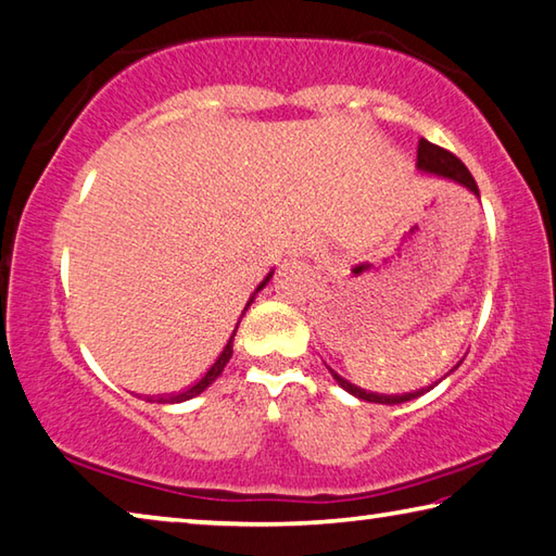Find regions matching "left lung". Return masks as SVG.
Wrapping results in <instances>:
<instances>
[{
    "instance_id": "1",
    "label": "left lung",
    "mask_w": 556,
    "mask_h": 556,
    "mask_svg": "<svg viewBox=\"0 0 556 556\" xmlns=\"http://www.w3.org/2000/svg\"><path fill=\"white\" fill-rule=\"evenodd\" d=\"M417 168L427 170V173H434V175H444V178L459 182V185H464V188H469L473 194H479V185H476V180H473V175L469 173V168H466V165H464L459 159H456V155H454L452 151H446V149H442V146H437V143H430L427 139H420V146H417ZM454 368H456V366H454ZM332 376L337 378V383L342 386L346 393H352L354 397H362V401H368V403L397 405V403L413 401V397L425 393V388H422V393L417 391V393H405V395L366 393L364 388H358V386H354V383L344 381V378L337 376L334 371H332ZM430 388H432V386H430Z\"/></svg>"
}]
</instances>
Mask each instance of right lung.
Instances as JSON below:
<instances>
[{"label":"right lung","instance_id":"1","mask_svg":"<svg viewBox=\"0 0 556 556\" xmlns=\"http://www.w3.org/2000/svg\"><path fill=\"white\" fill-rule=\"evenodd\" d=\"M270 276H273V270L268 273V276L266 278H263L261 280V286L256 288V293H258V290L263 288V286H266L268 283V280H270ZM256 293H253V295H256ZM253 295L249 298V303H247V307L253 303ZM247 307H243V313H247ZM243 313H241V317H243ZM239 323H241V319H239ZM239 327V325H237ZM233 334H237V329H233ZM233 334L229 337V342H227V346H224L222 349V354L217 356V362H214L210 368H207V374H204L202 378H200V381L198 383H192V386H188V388H185V391H180V393H173V395H165V397H159V403H182V401H190V397H194V395H200L202 391H204V388H207L212 381H217V378L222 376V371H224V366H227L229 364V358H231V352H233V349H231V342H233Z\"/></svg>","mask_w":556,"mask_h":556}]
</instances>
